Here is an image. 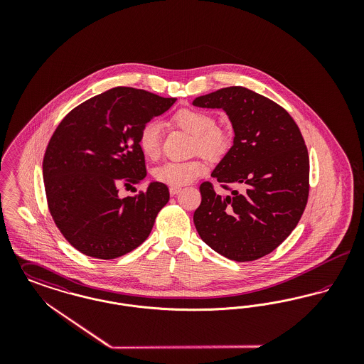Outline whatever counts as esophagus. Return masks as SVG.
Returning <instances> with one entry per match:
<instances>
[{
	"label": "esophagus",
	"instance_id": "obj_1",
	"mask_svg": "<svg viewBox=\"0 0 364 364\" xmlns=\"http://www.w3.org/2000/svg\"><path fill=\"white\" fill-rule=\"evenodd\" d=\"M180 191H181V187H171V188H169V192H171L172 196L177 195Z\"/></svg>",
	"mask_w": 364,
	"mask_h": 364
}]
</instances>
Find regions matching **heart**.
<instances>
[{"label":"heart","instance_id":"obj_1","mask_svg":"<svg viewBox=\"0 0 364 364\" xmlns=\"http://www.w3.org/2000/svg\"><path fill=\"white\" fill-rule=\"evenodd\" d=\"M174 125L195 138V149L210 159L223 156L228 149L229 138L224 129L215 127L213 117L206 112L196 109H181L172 119ZM139 147L147 158H156L161 149V127L151 122L147 124L139 138ZM206 171L199 159L186 162H166L154 171V177L159 183L180 187L195 181Z\"/></svg>","mask_w":364,"mask_h":364}]
</instances>
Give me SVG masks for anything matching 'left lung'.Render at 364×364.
Listing matches in <instances>:
<instances>
[{"label":"left lung","instance_id":"left-lung-1","mask_svg":"<svg viewBox=\"0 0 364 364\" xmlns=\"http://www.w3.org/2000/svg\"><path fill=\"white\" fill-rule=\"evenodd\" d=\"M192 105L225 112L235 138L211 177L240 187L221 196L203 183L195 228L228 259L262 258L291 235L307 205L310 161L304 139L285 109L244 87L217 90Z\"/></svg>","mask_w":364,"mask_h":364}]
</instances>
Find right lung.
<instances>
[{
    "instance_id": "add662e5",
    "label": "right lung",
    "mask_w": 364,
    "mask_h": 364,
    "mask_svg": "<svg viewBox=\"0 0 364 364\" xmlns=\"http://www.w3.org/2000/svg\"><path fill=\"white\" fill-rule=\"evenodd\" d=\"M174 102L114 87L76 106L54 131L43 158L48 205L60 232L82 254L114 259L149 237L169 200L168 187L150 181L144 192L120 198L119 186L146 177L140 134Z\"/></svg>"
}]
</instances>
